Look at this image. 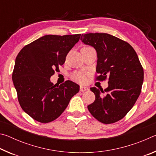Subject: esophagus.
Here are the masks:
<instances>
[{"instance_id": "obj_1", "label": "esophagus", "mask_w": 156, "mask_h": 156, "mask_svg": "<svg viewBox=\"0 0 156 156\" xmlns=\"http://www.w3.org/2000/svg\"><path fill=\"white\" fill-rule=\"evenodd\" d=\"M80 91H89V88L88 87H85V86H80Z\"/></svg>"}]
</instances>
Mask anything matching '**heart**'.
I'll use <instances>...</instances> for the list:
<instances>
[{"label": "heart", "instance_id": "1", "mask_svg": "<svg viewBox=\"0 0 156 156\" xmlns=\"http://www.w3.org/2000/svg\"><path fill=\"white\" fill-rule=\"evenodd\" d=\"M87 73L83 72H74L72 74V78L76 81L80 82V83H84L86 80Z\"/></svg>", "mask_w": 156, "mask_h": 156}]
</instances>
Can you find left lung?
I'll return each instance as SVG.
<instances>
[{"label":"left lung","instance_id":"8db88e82","mask_svg":"<svg viewBox=\"0 0 156 156\" xmlns=\"http://www.w3.org/2000/svg\"><path fill=\"white\" fill-rule=\"evenodd\" d=\"M80 40L97 53L96 80L109 78V86L102 90L90 88L96 99L88 105L91 114L100 122L112 124L126 115L140 94L144 71L138 55L128 43L110 34H83ZM104 95H103V94Z\"/></svg>","mask_w":156,"mask_h":156}]
</instances>
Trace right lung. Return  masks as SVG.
Instances as JSON below:
<instances>
[{
    "label": "right lung",
    "mask_w": 156,
    "mask_h": 156,
    "mask_svg": "<svg viewBox=\"0 0 156 156\" xmlns=\"http://www.w3.org/2000/svg\"><path fill=\"white\" fill-rule=\"evenodd\" d=\"M80 36L45 35L18 53L12 80L21 108L38 122L48 123L56 120L79 91L80 86L72 81L56 86L50 78L64 64Z\"/></svg>",
    "instance_id": "obj_1"
}]
</instances>
